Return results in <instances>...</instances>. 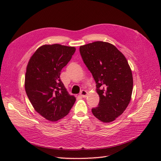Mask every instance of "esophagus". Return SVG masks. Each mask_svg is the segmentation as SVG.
Masks as SVG:
<instances>
[{
	"label": "esophagus",
	"mask_w": 161,
	"mask_h": 161,
	"mask_svg": "<svg viewBox=\"0 0 161 161\" xmlns=\"http://www.w3.org/2000/svg\"><path fill=\"white\" fill-rule=\"evenodd\" d=\"M80 95L82 97H86V96L87 95V92L85 90H82L80 92Z\"/></svg>",
	"instance_id": "34e87169"
}]
</instances>
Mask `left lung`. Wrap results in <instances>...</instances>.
Listing matches in <instances>:
<instances>
[{
	"instance_id": "left-lung-1",
	"label": "left lung",
	"mask_w": 161,
	"mask_h": 161,
	"mask_svg": "<svg viewBox=\"0 0 161 161\" xmlns=\"http://www.w3.org/2000/svg\"><path fill=\"white\" fill-rule=\"evenodd\" d=\"M80 53L96 82L99 103L92 113L103 122L114 121L131 100L132 73L124 54L108 42H95L80 47Z\"/></svg>"
}]
</instances>
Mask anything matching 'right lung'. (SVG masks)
<instances>
[{
	"instance_id": "right-lung-1",
	"label": "right lung",
	"mask_w": 161,
	"mask_h": 161,
	"mask_svg": "<svg viewBox=\"0 0 161 161\" xmlns=\"http://www.w3.org/2000/svg\"><path fill=\"white\" fill-rule=\"evenodd\" d=\"M75 50V47L60 44L43 45L28 62L25 78L27 95L35 110L49 121L64 118L76 101L60 78Z\"/></svg>"
}]
</instances>
